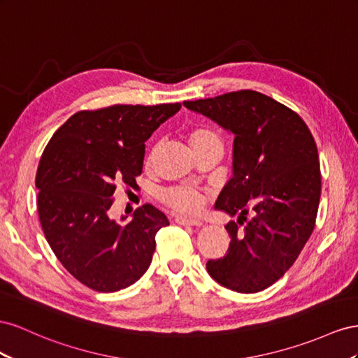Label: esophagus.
Here are the masks:
<instances>
[{
	"label": "esophagus",
	"instance_id": "34e87169",
	"mask_svg": "<svg viewBox=\"0 0 358 358\" xmlns=\"http://www.w3.org/2000/svg\"><path fill=\"white\" fill-rule=\"evenodd\" d=\"M176 222L185 227H201L202 222L199 219H189V217H176Z\"/></svg>",
	"mask_w": 358,
	"mask_h": 358
}]
</instances>
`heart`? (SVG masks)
Instances as JSON below:
<instances>
[{
	"label": "heart",
	"instance_id": "heart-1",
	"mask_svg": "<svg viewBox=\"0 0 358 358\" xmlns=\"http://www.w3.org/2000/svg\"><path fill=\"white\" fill-rule=\"evenodd\" d=\"M189 141L193 150L208 145H222L220 136L210 127H193L189 134ZM160 201L168 207L185 214H196L203 206V195L198 190L187 187H171L160 193Z\"/></svg>",
	"mask_w": 358,
	"mask_h": 358
}]
</instances>
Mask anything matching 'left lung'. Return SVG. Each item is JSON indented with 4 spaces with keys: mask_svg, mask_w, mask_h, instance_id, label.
Wrapping results in <instances>:
<instances>
[{
    "mask_svg": "<svg viewBox=\"0 0 358 358\" xmlns=\"http://www.w3.org/2000/svg\"><path fill=\"white\" fill-rule=\"evenodd\" d=\"M190 110L234 134V176L216 210L236 216L227 231V255L207 262L222 287L259 292L278 282L299 258L315 228L321 196L318 148L303 118L268 96L240 90L185 101ZM249 209L254 217L248 220Z\"/></svg>",
    "mask_w": 358,
    "mask_h": 358,
    "instance_id": "obj_1",
    "label": "left lung"
}]
</instances>
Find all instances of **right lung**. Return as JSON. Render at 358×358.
<instances>
[{
	"label": "right lung",
	"mask_w": 358,
	"mask_h": 358,
	"mask_svg": "<svg viewBox=\"0 0 358 358\" xmlns=\"http://www.w3.org/2000/svg\"><path fill=\"white\" fill-rule=\"evenodd\" d=\"M181 103L79 110L50 138L36 173L37 211L64 268L97 292H115L144 274L156 234L169 220L144 203L127 224L110 219L118 182L136 187L145 141ZM124 220V217H121Z\"/></svg>",
	"instance_id": "add662e5"
}]
</instances>
